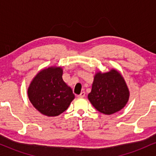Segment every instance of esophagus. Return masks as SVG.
<instances>
[{
	"instance_id": "esophagus-1",
	"label": "esophagus",
	"mask_w": 156,
	"mask_h": 156,
	"mask_svg": "<svg viewBox=\"0 0 156 156\" xmlns=\"http://www.w3.org/2000/svg\"><path fill=\"white\" fill-rule=\"evenodd\" d=\"M85 95H86V92H82L80 94H78V98H84V97H85Z\"/></svg>"
}]
</instances>
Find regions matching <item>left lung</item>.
Returning a JSON list of instances; mask_svg holds the SVG:
<instances>
[{
    "instance_id": "left-lung-1",
    "label": "left lung",
    "mask_w": 156,
    "mask_h": 156,
    "mask_svg": "<svg viewBox=\"0 0 156 156\" xmlns=\"http://www.w3.org/2000/svg\"><path fill=\"white\" fill-rule=\"evenodd\" d=\"M88 98L98 112L114 114L124 108L129 98V91L124 78L115 69L97 73Z\"/></svg>"
}]
</instances>
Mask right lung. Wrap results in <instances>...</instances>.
<instances>
[{
    "label": "right lung",
    "mask_w": 156,
    "mask_h": 156,
    "mask_svg": "<svg viewBox=\"0 0 156 156\" xmlns=\"http://www.w3.org/2000/svg\"><path fill=\"white\" fill-rule=\"evenodd\" d=\"M61 67H48L34 77L28 89L32 105L48 117H55L65 112L75 98L72 89L62 79Z\"/></svg>",
    "instance_id": "1"
}]
</instances>
